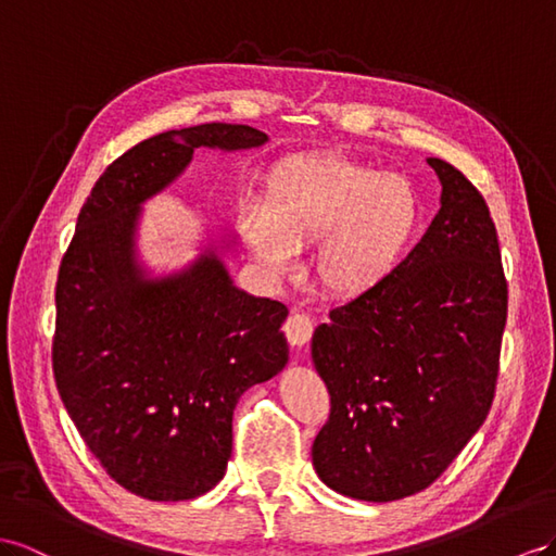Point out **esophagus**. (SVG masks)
<instances>
[{
  "label": "esophagus",
  "instance_id": "34e87169",
  "mask_svg": "<svg viewBox=\"0 0 556 556\" xmlns=\"http://www.w3.org/2000/svg\"><path fill=\"white\" fill-rule=\"evenodd\" d=\"M312 331H315V324L303 312H293V315L283 324V333H287L289 343L293 348H303L309 343Z\"/></svg>",
  "mask_w": 556,
  "mask_h": 556
}]
</instances>
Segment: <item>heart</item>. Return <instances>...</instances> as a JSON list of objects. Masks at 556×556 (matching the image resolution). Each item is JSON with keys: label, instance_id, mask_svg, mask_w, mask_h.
<instances>
[{"label": "heart", "instance_id": "heart-1", "mask_svg": "<svg viewBox=\"0 0 556 556\" xmlns=\"http://www.w3.org/2000/svg\"><path fill=\"white\" fill-rule=\"evenodd\" d=\"M418 197L402 176L340 154L295 156L265 180V202L247 199L237 227L269 277H287L301 247L315 244V273L336 295H357L386 277L414 237Z\"/></svg>", "mask_w": 556, "mask_h": 556}]
</instances>
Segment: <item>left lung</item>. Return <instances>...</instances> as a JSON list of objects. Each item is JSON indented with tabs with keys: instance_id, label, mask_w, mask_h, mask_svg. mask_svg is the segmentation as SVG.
Listing matches in <instances>:
<instances>
[{
	"instance_id": "8db88e82",
	"label": "left lung",
	"mask_w": 556,
	"mask_h": 556,
	"mask_svg": "<svg viewBox=\"0 0 556 556\" xmlns=\"http://www.w3.org/2000/svg\"><path fill=\"white\" fill-rule=\"evenodd\" d=\"M432 225L388 277L312 336L331 416L312 465L333 491L390 503L430 486L486 420L507 321V279L486 199L458 168Z\"/></svg>"
}]
</instances>
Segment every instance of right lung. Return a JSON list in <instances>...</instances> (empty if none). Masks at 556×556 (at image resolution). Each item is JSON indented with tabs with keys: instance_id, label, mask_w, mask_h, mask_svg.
Instances as JSON below:
<instances>
[{
	"instance_id": "add662e5",
	"label": "right lung",
	"mask_w": 556,
	"mask_h": 556,
	"mask_svg": "<svg viewBox=\"0 0 556 556\" xmlns=\"http://www.w3.org/2000/svg\"><path fill=\"white\" fill-rule=\"evenodd\" d=\"M247 124H199L138 142L84 202L55 283L53 376L70 418L119 486L176 503L211 491L232 453V414L289 362V309L237 289L208 247L180 273L138 263L140 206L197 148L249 150Z\"/></svg>"
}]
</instances>
